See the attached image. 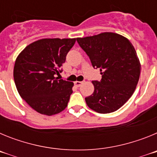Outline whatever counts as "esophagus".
I'll use <instances>...</instances> for the list:
<instances>
[{
	"label": "esophagus",
	"instance_id": "esophagus-1",
	"mask_svg": "<svg viewBox=\"0 0 157 157\" xmlns=\"http://www.w3.org/2000/svg\"><path fill=\"white\" fill-rule=\"evenodd\" d=\"M82 83H83V82L76 81V82H75V85L77 87H79V86H81Z\"/></svg>",
	"mask_w": 157,
	"mask_h": 157
}]
</instances>
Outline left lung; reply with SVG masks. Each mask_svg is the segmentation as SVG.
I'll return each mask as SVG.
<instances>
[{
	"label": "left lung",
	"instance_id": "8db88e82",
	"mask_svg": "<svg viewBox=\"0 0 157 157\" xmlns=\"http://www.w3.org/2000/svg\"><path fill=\"white\" fill-rule=\"evenodd\" d=\"M76 40L102 75L101 81L92 82L94 91L85 98L86 105L101 114L118 110L132 96L139 80L141 63L134 46L127 37L112 32Z\"/></svg>",
	"mask_w": 157,
	"mask_h": 157
}]
</instances>
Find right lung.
<instances>
[{"label":"right lung","instance_id":"obj_1","mask_svg":"<svg viewBox=\"0 0 157 157\" xmlns=\"http://www.w3.org/2000/svg\"><path fill=\"white\" fill-rule=\"evenodd\" d=\"M76 38H43L27 45L15 62L13 76L19 95L40 114L64 110L74 83L55 77Z\"/></svg>","mask_w":157,"mask_h":157}]
</instances>
